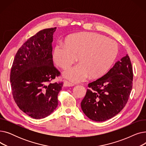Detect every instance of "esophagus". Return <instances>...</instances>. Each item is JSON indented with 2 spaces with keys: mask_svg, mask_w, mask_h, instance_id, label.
Here are the masks:
<instances>
[{
  "mask_svg": "<svg viewBox=\"0 0 146 146\" xmlns=\"http://www.w3.org/2000/svg\"><path fill=\"white\" fill-rule=\"evenodd\" d=\"M74 86V84L69 82L67 80H65L64 82V86H67V87H70V86Z\"/></svg>",
  "mask_w": 146,
  "mask_h": 146,
  "instance_id": "1",
  "label": "esophagus"
}]
</instances>
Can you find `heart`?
<instances>
[{
    "mask_svg": "<svg viewBox=\"0 0 146 146\" xmlns=\"http://www.w3.org/2000/svg\"><path fill=\"white\" fill-rule=\"evenodd\" d=\"M66 44L58 43L53 51V58L60 67L66 69L78 60L79 63L66 70L64 77L74 82L101 77L107 72L117 57L115 41L93 33H81L68 36Z\"/></svg>",
    "mask_w": 146,
    "mask_h": 146,
    "instance_id": "1",
    "label": "heart"
}]
</instances>
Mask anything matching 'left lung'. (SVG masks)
Returning a JSON list of instances; mask_svg holds the SVG:
<instances>
[{
    "instance_id": "left-lung-1",
    "label": "left lung",
    "mask_w": 146,
    "mask_h": 146,
    "mask_svg": "<svg viewBox=\"0 0 146 146\" xmlns=\"http://www.w3.org/2000/svg\"><path fill=\"white\" fill-rule=\"evenodd\" d=\"M133 79L132 65L127 54L102 78L88 84L89 89L81 102L84 113L90 119L99 122L115 116L128 100Z\"/></svg>"
}]
</instances>
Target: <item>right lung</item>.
<instances>
[{
  "label": "right lung",
  "instance_id": "1",
  "mask_svg": "<svg viewBox=\"0 0 146 146\" xmlns=\"http://www.w3.org/2000/svg\"><path fill=\"white\" fill-rule=\"evenodd\" d=\"M56 27L42 29L19 48L11 68L10 80L19 109L35 119L47 117L58 105L63 82L51 83L60 75L53 64L52 42Z\"/></svg>",
  "mask_w": 146,
  "mask_h": 146
}]
</instances>
